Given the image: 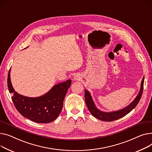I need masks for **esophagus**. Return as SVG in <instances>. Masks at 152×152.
Instances as JSON below:
<instances>
[{
	"instance_id": "34e87169",
	"label": "esophagus",
	"mask_w": 152,
	"mask_h": 152,
	"mask_svg": "<svg viewBox=\"0 0 152 152\" xmlns=\"http://www.w3.org/2000/svg\"><path fill=\"white\" fill-rule=\"evenodd\" d=\"M75 79L77 80H78L80 79V76H78V75H77L75 76Z\"/></svg>"
}]
</instances>
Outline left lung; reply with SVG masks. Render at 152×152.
Instances as JSON below:
<instances>
[{
    "label": "left lung",
    "instance_id": "obj_1",
    "mask_svg": "<svg viewBox=\"0 0 152 152\" xmlns=\"http://www.w3.org/2000/svg\"><path fill=\"white\" fill-rule=\"evenodd\" d=\"M144 82V77H143L142 80L140 90L138 95L137 96L136 98L134 99V101L128 107H126V108H124L121 110L107 113V112H101L99 110H98L94 104L90 93H89L87 90L85 91L86 104L88 107L89 110H90V112L93 115V116H94L95 118L99 119L100 120L104 121H112L120 119L123 117H124V116L127 115L128 113H129L133 109H134L136 107V105H137V104L139 103L141 98V96L142 95V93H143Z\"/></svg>",
    "mask_w": 152,
    "mask_h": 152
}]
</instances>
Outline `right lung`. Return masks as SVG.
Segmentation results:
<instances>
[{"mask_svg": "<svg viewBox=\"0 0 152 152\" xmlns=\"http://www.w3.org/2000/svg\"><path fill=\"white\" fill-rule=\"evenodd\" d=\"M9 70L7 85L16 109L23 116L34 122L48 123L55 120L60 114L67 90L71 85V80L59 83L42 96L28 97L17 93L10 81Z\"/></svg>", "mask_w": 152, "mask_h": 152, "instance_id": "add662e5", "label": "right lung"}]
</instances>
